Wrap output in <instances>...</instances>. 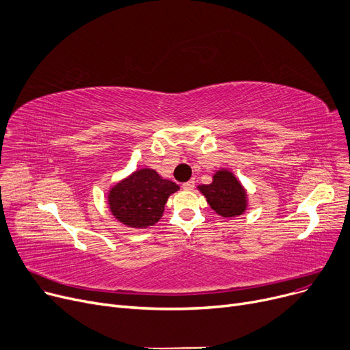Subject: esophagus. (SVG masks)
Segmentation results:
<instances>
[{
  "label": "esophagus",
  "instance_id": "esophagus-1",
  "mask_svg": "<svg viewBox=\"0 0 350 350\" xmlns=\"http://www.w3.org/2000/svg\"><path fill=\"white\" fill-rule=\"evenodd\" d=\"M194 186H196V181L191 178V180H189V181H186V183H183L181 187L185 189V190H193Z\"/></svg>",
  "mask_w": 350,
  "mask_h": 350
}]
</instances>
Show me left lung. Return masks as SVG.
<instances>
[{
    "label": "left lung",
    "instance_id": "1",
    "mask_svg": "<svg viewBox=\"0 0 350 350\" xmlns=\"http://www.w3.org/2000/svg\"><path fill=\"white\" fill-rule=\"evenodd\" d=\"M215 214L224 218L240 217L248 207V193L228 169L215 170L210 185L197 186Z\"/></svg>",
    "mask_w": 350,
    "mask_h": 350
}]
</instances>
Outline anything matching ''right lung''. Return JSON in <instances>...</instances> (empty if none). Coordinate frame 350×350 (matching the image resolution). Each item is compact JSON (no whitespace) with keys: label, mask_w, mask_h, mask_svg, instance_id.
<instances>
[{"label":"right lung","mask_w":350,"mask_h":350,"mask_svg":"<svg viewBox=\"0 0 350 350\" xmlns=\"http://www.w3.org/2000/svg\"><path fill=\"white\" fill-rule=\"evenodd\" d=\"M178 189L174 181L153 169H139L109 189L107 207L123 226L149 228L163 217L169 197Z\"/></svg>","instance_id":"add662e5"}]
</instances>
